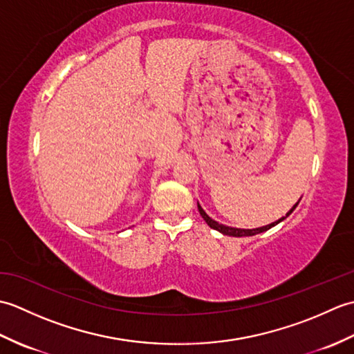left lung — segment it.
<instances>
[{
  "label": "left lung",
  "instance_id": "obj_1",
  "mask_svg": "<svg viewBox=\"0 0 354 354\" xmlns=\"http://www.w3.org/2000/svg\"><path fill=\"white\" fill-rule=\"evenodd\" d=\"M301 201V199H299ZM299 201L297 202L295 205H293L288 213H286V216L284 217H280V219L278 221H275V222H272V223H269V225H265V227H260V228H252V230H245V228H234V227H227V225H223V223H219V222H216L214 219H212V217H209L207 213H205V209L202 208L201 205H199V202H198V209H199V214L202 216V219H204L205 222H207V225L209 228H213V230H216V231H219V232H222L223 236H231V237H243V236H255V234H260V232H263V231H268V230H270L272 227H275V225H278L280 222H283L286 217H288L293 209L297 208V205L299 204Z\"/></svg>",
  "mask_w": 354,
  "mask_h": 354
}]
</instances>
